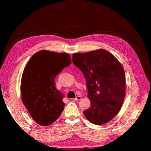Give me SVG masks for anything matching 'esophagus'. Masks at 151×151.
<instances>
[{
    "label": "esophagus",
    "mask_w": 151,
    "mask_h": 151,
    "mask_svg": "<svg viewBox=\"0 0 151 151\" xmlns=\"http://www.w3.org/2000/svg\"><path fill=\"white\" fill-rule=\"evenodd\" d=\"M81 99H82V97L80 96H77L76 98L74 99V101H79V100H81Z\"/></svg>",
    "instance_id": "34e87169"
}]
</instances>
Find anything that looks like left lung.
<instances>
[{
	"mask_svg": "<svg viewBox=\"0 0 151 151\" xmlns=\"http://www.w3.org/2000/svg\"><path fill=\"white\" fill-rule=\"evenodd\" d=\"M72 62L86 80L91 107L84 114L95 125L112 120L124 100L125 76L123 67L113 54L104 49L72 55Z\"/></svg>",
	"mask_w": 151,
	"mask_h": 151,
	"instance_id": "8db88e82",
	"label": "left lung"
}]
</instances>
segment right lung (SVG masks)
Here are the masks:
<instances>
[{"label":"right lung","mask_w":151,"mask_h":151,"mask_svg":"<svg viewBox=\"0 0 151 151\" xmlns=\"http://www.w3.org/2000/svg\"><path fill=\"white\" fill-rule=\"evenodd\" d=\"M71 59L67 53L43 50L29 59L21 81L22 101L33 119L42 126L55 122L64 109L63 95L55 86V78Z\"/></svg>","instance_id":"add662e5"}]
</instances>
